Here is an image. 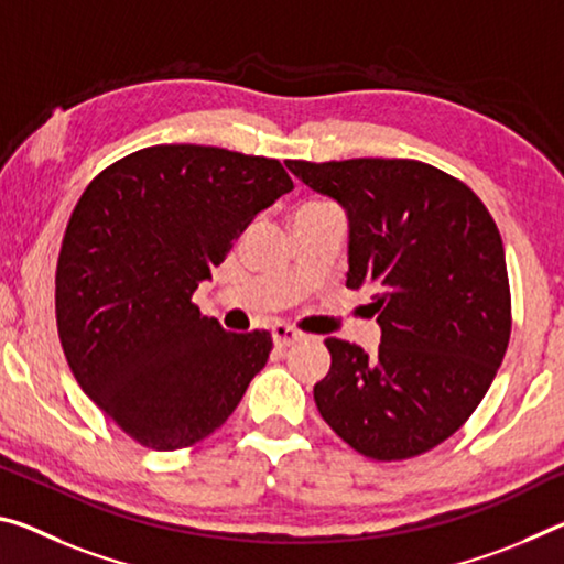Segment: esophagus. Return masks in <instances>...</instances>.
<instances>
[{"label":"esophagus","instance_id":"34e87169","mask_svg":"<svg viewBox=\"0 0 564 564\" xmlns=\"http://www.w3.org/2000/svg\"><path fill=\"white\" fill-rule=\"evenodd\" d=\"M301 338H303V334L293 326H285V324L273 326V344L279 348H289L293 344H299Z\"/></svg>","mask_w":564,"mask_h":564}]
</instances>
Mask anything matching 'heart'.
<instances>
[{
    "label": "heart",
    "instance_id": "b5f03b06",
    "mask_svg": "<svg viewBox=\"0 0 564 564\" xmlns=\"http://www.w3.org/2000/svg\"><path fill=\"white\" fill-rule=\"evenodd\" d=\"M321 208H328L324 203H303L299 205V210H321Z\"/></svg>",
    "mask_w": 564,
    "mask_h": 564
}]
</instances>
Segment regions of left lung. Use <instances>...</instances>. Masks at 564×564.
<instances>
[{
	"mask_svg": "<svg viewBox=\"0 0 564 564\" xmlns=\"http://www.w3.org/2000/svg\"><path fill=\"white\" fill-rule=\"evenodd\" d=\"M348 218V289H371L377 354L326 338L314 387L324 422L369 459L434 449L485 399L505 359L512 303L499 230L475 193L419 160H291Z\"/></svg>",
	"mask_w": 564,
	"mask_h": 564,
	"instance_id": "obj_1",
	"label": "left lung"
}]
</instances>
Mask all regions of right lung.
Here are the masks:
<instances>
[{
    "mask_svg": "<svg viewBox=\"0 0 564 564\" xmlns=\"http://www.w3.org/2000/svg\"><path fill=\"white\" fill-rule=\"evenodd\" d=\"M291 187L279 160L153 145L77 200L57 261L59 341L85 394L135 442L173 452L205 440L265 366L271 334H228L193 293Z\"/></svg>",
    "mask_w": 564,
    "mask_h": 564,
    "instance_id": "1",
    "label": "right lung"
}]
</instances>
